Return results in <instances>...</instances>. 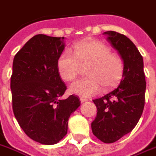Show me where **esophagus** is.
<instances>
[{"label":"esophagus","instance_id":"1","mask_svg":"<svg viewBox=\"0 0 156 156\" xmlns=\"http://www.w3.org/2000/svg\"><path fill=\"white\" fill-rule=\"evenodd\" d=\"M80 101H81V102H86V101H87V98H82V97H81Z\"/></svg>","mask_w":156,"mask_h":156}]
</instances>
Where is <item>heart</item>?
I'll return each instance as SVG.
<instances>
[{"label": "heart", "mask_w": 156, "mask_h": 156, "mask_svg": "<svg viewBox=\"0 0 156 156\" xmlns=\"http://www.w3.org/2000/svg\"><path fill=\"white\" fill-rule=\"evenodd\" d=\"M74 54L63 51L58 59V73L66 81H74L86 66L87 77L74 82L70 87L73 93L90 97L104 90L113 89L122 80L123 61L102 41L87 39L75 44Z\"/></svg>", "instance_id": "obj_1"}]
</instances>
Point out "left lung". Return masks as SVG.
Here are the masks:
<instances>
[{
  "instance_id": "left-lung-1",
  "label": "left lung",
  "mask_w": 156,
  "mask_h": 156,
  "mask_svg": "<svg viewBox=\"0 0 156 156\" xmlns=\"http://www.w3.org/2000/svg\"><path fill=\"white\" fill-rule=\"evenodd\" d=\"M124 63L120 84L106 95L94 99L97 107L92 132L105 144H112L132 131L141 117L145 103L146 80L144 60L135 44L123 34L103 33Z\"/></svg>"
}]
</instances>
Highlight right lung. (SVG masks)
I'll list each match as a JSON object with an SVG mask.
<instances>
[{"instance_id":"obj_1","label":"right lung","mask_w":156,"mask_h":156,"mask_svg":"<svg viewBox=\"0 0 156 156\" xmlns=\"http://www.w3.org/2000/svg\"><path fill=\"white\" fill-rule=\"evenodd\" d=\"M64 37L37 34L15 55L10 78L12 111L21 129L45 145L60 141L68 119L81 104L78 96L61 99L66 90L58 70Z\"/></svg>"}]
</instances>
